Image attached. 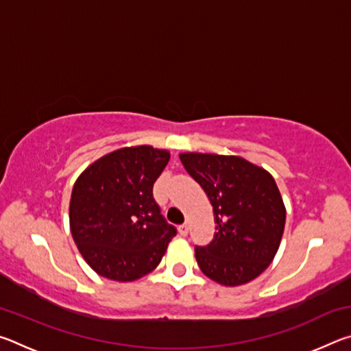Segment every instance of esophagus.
<instances>
[{"mask_svg":"<svg viewBox=\"0 0 351 351\" xmlns=\"http://www.w3.org/2000/svg\"><path fill=\"white\" fill-rule=\"evenodd\" d=\"M178 232H180L181 237H187V234H189V226H187V224L180 226V228H178Z\"/></svg>","mask_w":351,"mask_h":351,"instance_id":"1","label":"esophagus"}]
</instances>
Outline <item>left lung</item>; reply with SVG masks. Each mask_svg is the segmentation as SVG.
<instances>
[{"instance_id": "obj_1", "label": "left lung", "mask_w": 351, "mask_h": 351, "mask_svg": "<svg viewBox=\"0 0 351 351\" xmlns=\"http://www.w3.org/2000/svg\"><path fill=\"white\" fill-rule=\"evenodd\" d=\"M180 159L209 198L217 224L210 245L195 247L199 269L223 287L257 278L274 260L287 219L274 178L240 156L189 152Z\"/></svg>"}]
</instances>
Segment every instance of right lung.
<instances>
[{"label":"right lung","instance_id":"add662e5","mask_svg":"<svg viewBox=\"0 0 351 351\" xmlns=\"http://www.w3.org/2000/svg\"><path fill=\"white\" fill-rule=\"evenodd\" d=\"M170 152L123 147L99 158L77 178L69 228L82 257L99 276L134 282L161 263L176 235L153 198Z\"/></svg>","mask_w":351,"mask_h":351}]
</instances>
